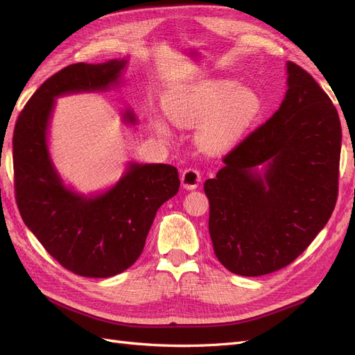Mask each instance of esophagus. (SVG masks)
Returning a JSON list of instances; mask_svg holds the SVG:
<instances>
[{"instance_id":"1","label":"esophagus","mask_w":355,"mask_h":355,"mask_svg":"<svg viewBox=\"0 0 355 355\" xmlns=\"http://www.w3.org/2000/svg\"><path fill=\"white\" fill-rule=\"evenodd\" d=\"M180 182H182V187L185 189H196L201 182L200 171L197 168H187L184 173H182Z\"/></svg>"}]
</instances>
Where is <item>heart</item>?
<instances>
[{"instance_id": "b5f03b06", "label": "heart", "mask_w": 355, "mask_h": 355, "mask_svg": "<svg viewBox=\"0 0 355 355\" xmlns=\"http://www.w3.org/2000/svg\"><path fill=\"white\" fill-rule=\"evenodd\" d=\"M163 111L176 127L197 123L196 142L202 153L219 155L237 146L261 120L265 111L262 94L232 78H207L170 92L163 99ZM153 127L159 137L168 130L161 120Z\"/></svg>"}]
</instances>
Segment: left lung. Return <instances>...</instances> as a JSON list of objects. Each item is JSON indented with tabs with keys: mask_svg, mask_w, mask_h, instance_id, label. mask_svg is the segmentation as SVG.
I'll return each instance as SVG.
<instances>
[{
	"mask_svg": "<svg viewBox=\"0 0 355 355\" xmlns=\"http://www.w3.org/2000/svg\"><path fill=\"white\" fill-rule=\"evenodd\" d=\"M278 111L207 179L214 254L257 277L292 263L326 227L338 198L342 128L329 96L293 62Z\"/></svg>",
	"mask_w": 355,
	"mask_h": 355,
	"instance_id": "obj_1",
	"label": "left lung"
}]
</instances>
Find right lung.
I'll return each mask as SVG.
<instances>
[{"mask_svg": "<svg viewBox=\"0 0 355 355\" xmlns=\"http://www.w3.org/2000/svg\"><path fill=\"white\" fill-rule=\"evenodd\" d=\"M128 59L75 63L50 77L20 112L13 135L17 207L29 231L67 270L92 278L125 271L141 256L161 204L179 191L178 168L128 161L115 184L94 194L67 185L49 148L56 99L102 93L124 80ZM136 125L132 108L121 115Z\"/></svg>", "mask_w": 355, "mask_h": 355, "instance_id": "right-lung-1", "label": "right lung"}]
</instances>
